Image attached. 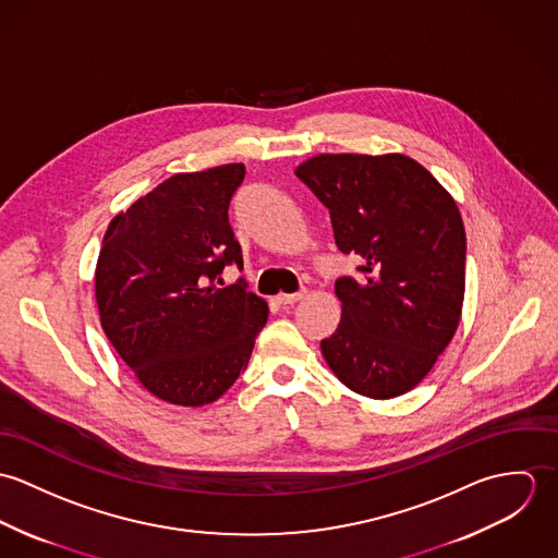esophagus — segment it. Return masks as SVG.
Returning a JSON list of instances; mask_svg holds the SVG:
<instances>
[{
	"mask_svg": "<svg viewBox=\"0 0 558 558\" xmlns=\"http://www.w3.org/2000/svg\"><path fill=\"white\" fill-rule=\"evenodd\" d=\"M303 296H305V292H296V294H279V296H277V303H279V305H283V307H288V305L299 303Z\"/></svg>",
	"mask_w": 558,
	"mask_h": 558,
	"instance_id": "1",
	"label": "esophagus"
}]
</instances>
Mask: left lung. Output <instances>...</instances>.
Here are the masks:
<instances>
[{
	"label": "left lung",
	"instance_id": "1",
	"mask_svg": "<svg viewBox=\"0 0 558 558\" xmlns=\"http://www.w3.org/2000/svg\"><path fill=\"white\" fill-rule=\"evenodd\" d=\"M330 213L341 253L361 275L335 281L341 322L322 354L354 393L414 389L460 324L466 232L453 197L403 155H318L294 171Z\"/></svg>",
	"mask_w": 558,
	"mask_h": 558
}]
</instances>
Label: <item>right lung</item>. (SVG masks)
Listing matches in <instances>:
<instances>
[{
  "instance_id": "1",
  "label": "right lung",
  "mask_w": 558,
  "mask_h": 558,
  "mask_svg": "<svg viewBox=\"0 0 558 558\" xmlns=\"http://www.w3.org/2000/svg\"><path fill=\"white\" fill-rule=\"evenodd\" d=\"M242 180V162L175 173L102 239L94 279L102 330L137 380L175 405L221 398L268 319L244 279L215 288L226 266L242 268L228 221Z\"/></svg>"
}]
</instances>
